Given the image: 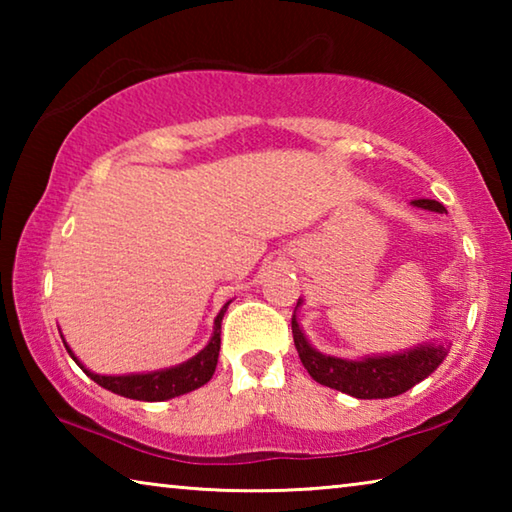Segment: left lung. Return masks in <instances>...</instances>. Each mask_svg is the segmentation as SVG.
Returning a JSON list of instances; mask_svg holds the SVG:
<instances>
[{
  "label": "left lung",
  "instance_id": "1",
  "mask_svg": "<svg viewBox=\"0 0 512 512\" xmlns=\"http://www.w3.org/2000/svg\"><path fill=\"white\" fill-rule=\"evenodd\" d=\"M413 205L429 212H447L443 203L431 201V198H420V201H413ZM291 329L298 357L309 375L318 384L336 388V391L359 397V400H384V397L402 395L415 384H420L424 377H429L445 359L443 345H420V348L391 354V357L345 361L327 357V354H320L311 348L296 316L291 318Z\"/></svg>",
  "mask_w": 512,
  "mask_h": 512
}]
</instances>
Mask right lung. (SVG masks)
<instances>
[{"mask_svg":"<svg viewBox=\"0 0 512 512\" xmlns=\"http://www.w3.org/2000/svg\"><path fill=\"white\" fill-rule=\"evenodd\" d=\"M228 305L219 311V316L214 320V336L212 341L207 343V348L203 352H198L194 359H189L169 370L146 372V375H121V377L94 375V372L85 370L81 366V361L74 357L72 350H69V345H65V348L69 354H72V359L83 368L85 375H88L92 381H97L99 386L108 388L112 393H117L121 397H131V400H142V402L171 400V397H178L183 393L194 391V388H201L212 379L216 370V361H219V350H221V320Z\"/></svg>","mask_w":512,"mask_h":512,"instance_id":"1","label":"right lung"}]
</instances>
